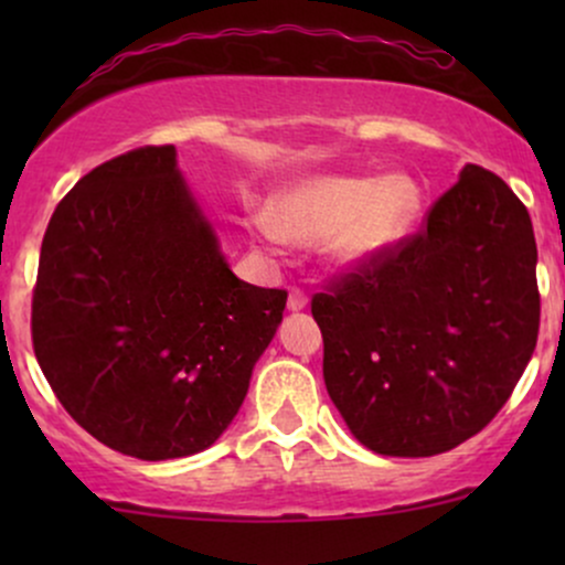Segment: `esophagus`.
Masks as SVG:
<instances>
[{"label":"esophagus","mask_w":565,"mask_h":565,"mask_svg":"<svg viewBox=\"0 0 565 565\" xmlns=\"http://www.w3.org/2000/svg\"><path fill=\"white\" fill-rule=\"evenodd\" d=\"M308 305V295L302 289H291L289 291V310H302Z\"/></svg>","instance_id":"34e87169"}]
</instances>
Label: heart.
I'll use <instances>...</instances> for the list:
<instances>
[{
    "instance_id": "heart-1",
    "label": "heart",
    "mask_w": 565,
    "mask_h": 565,
    "mask_svg": "<svg viewBox=\"0 0 565 565\" xmlns=\"http://www.w3.org/2000/svg\"><path fill=\"white\" fill-rule=\"evenodd\" d=\"M419 210L423 188L408 174H319L284 188L270 215L255 220V231L268 244L329 238L334 263L364 265L404 242Z\"/></svg>"
}]
</instances>
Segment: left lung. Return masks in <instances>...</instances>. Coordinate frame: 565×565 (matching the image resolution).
I'll return each instance as SVG.
<instances>
[{
	"label": "left lung",
	"mask_w": 565,
	"mask_h": 565,
	"mask_svg": "<svg viewBox=\"0 0 565 565\" xmlns=\"http://www.w3.org/2000/svg\"><path fill=\"white\" fill-rule=\"evenodd\" d=\"M310 313L329 398L366 449L449 451L497 417L536 348L529 210L494 172L465 164L423 231L319 291Z\"/></svg>",
	"instance_id": "1"
}]
</instances>
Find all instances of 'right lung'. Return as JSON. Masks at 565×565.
Instances as JSON below:
<instances>
[{
	"label": "right lung",
	"instance_id": "add662e5",
	"mask_svg": "<svg viewBox=\"0 0 565 565\" xmlns=\"http://www.w3.org/2000/svg\"><path fill=\"white\" fill-rule=\"evenodd\" d=\"M284 305V289L233 276L174 146H146L95 167L55 206L31 337L89 436L161 462L223 436Z\"/></svg>",
	"mask_w": 565,
	"mask_h": 565
}]
</instances>
